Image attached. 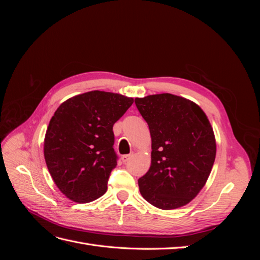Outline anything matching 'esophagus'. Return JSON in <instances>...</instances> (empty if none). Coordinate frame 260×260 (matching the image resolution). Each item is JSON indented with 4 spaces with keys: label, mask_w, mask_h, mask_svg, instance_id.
I'll use <instances>...</instances> for the list:
<instances>
[{
    "label": "esophagus",
    "mask_w": 260,
    "mask_h": 260,
    "mask_svg": "<svg viewBox=\"0 0 260 260\" xmlns=\"http://www.w3.org/2000/svg\"><path fill=\"white\" fill-rule=\"evenodd\" d=\"M131 156H132V155H122V156H121V160H122V162L128 161V160L131 158Z\"/></svg>",
    "instance_id": "obj_1"
}]
</instances>
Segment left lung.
<instances>
[{
  "label": "left lung",
  "mask_w": 260,
  "mask_h": 260,
  "mask_svg": "<svg viewBox=\"0 0 260 260\" xmlns=\"http://www.w3.org/2000/svg\"><path fill=\"white\" fill-rule=\"evenodd\" d=\"M152 138V161L139 179L141 195L153 206L176 209L205 185L216 158L214 130L194 102L170 93L137 98Z\"/></svg>",
  "instance_id": "left-lung-1"
}]
</instances>
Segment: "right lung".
<instances>
[{
    "instance_id": "add662e5",
    "label": "right lung",
    "mask_w": 260,
    "mask_h": 260,
    "mask_svg": "<svg viewBox=\"0 0 260 260\" xmlns=\"http://www.w3.org/2000/svg\"><path fill=\"white\" fill-rule=\"evenodd\" d=\"M133 99L91 91L68 99L54 113L44 138V158L55 184L69 200L89 203L107 190L117 166L114 123Z\"/></svg>"
}]
</instances>
